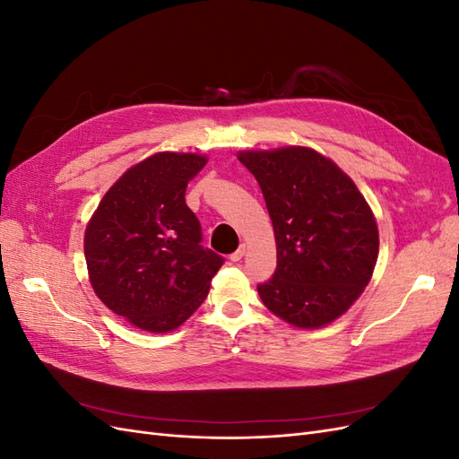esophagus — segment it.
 I'll use <instances>...</instances> for the list:
<instances>
[{
    "mask_svg": "<svg viewBox=\"0 0 459 459\" xmlns=\"http://www.w3.org/2000/svg\"><path fill=\"white\" fill-rule=\"evenodd\" d=\"M245 253H247V247H245V245H241V247L238 248V251H235L230 258H231L233 262H239V260L245 256Z\"/></svg>",
    "mask_w": 459,
    "mask_h": 459,
    "instance_id": "1",
    "label": "esophagus"
}]
</instances>
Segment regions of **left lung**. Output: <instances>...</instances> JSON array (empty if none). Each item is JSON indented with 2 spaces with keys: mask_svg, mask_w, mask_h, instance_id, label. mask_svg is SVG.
Instances as JSON below:
<instances>
[{
  "mask_svg": "<svg viewBox=\"0 0 459 459\" xmlns=\"http://www.w3.org/2000/svg\"><path fill=\"white\" fill-rule=\"evenodd\" d=\"M273 224L277 268L258 295L287 324L316 329L352 307L379 255L377 221L352 179L308 147L243 151Z\"/></svg>",
  "mask_w": 459,
  "mask_h": 459,
  "instance_id": "obj_1",
  "label": "left lung"
}]
</instances>
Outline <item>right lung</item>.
Wrapping results in <instances>:
<instances>
[{"label": "right lung", "instance_id": "add662e5", "mask_svg": "<svg viewBox=\"0 0 459 459\" xmlns=\"http://www.w3.org/2000/svg\"><path fill=\"white\" fill-rule=\"evenodd\" d=\"M206 157L157 152L120 176L84 235L90 283L108 310L135 327L169 333L195 312L224 258L201 245L187 184Z\"/></svg>", "mask_w": 459, "mask_h": 459}]
</instances>
